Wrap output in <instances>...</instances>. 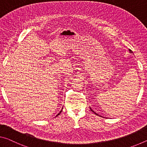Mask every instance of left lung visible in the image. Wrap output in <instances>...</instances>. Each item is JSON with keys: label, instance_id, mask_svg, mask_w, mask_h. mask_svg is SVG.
Returning a JSON list of instances; mask_svg holds the SVG:
<instances>
[{"label": "left lung", "instance_id": "1", "mask_svg": "<svg viewBox=\"0 0 147 147\" xmlns=\"http://www.w3.org/2000/svg\"><path fill=\"white\" fill-rule=\"evenodd\" d=\"M129 52H130V53H133V52H132V51H131V49H129ZM90 109H91V108H90ZM91 111H92V109H91ZM94 112V111H93ZM96 115H97V114H96Z\"/></svg>", "mask_w": 147, "mask_h": 147}]
</instances>
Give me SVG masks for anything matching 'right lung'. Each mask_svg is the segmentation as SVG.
I'll list each match as a JSON object with an SVG mask.
<instances>
[{
	"instance_id": "right-lung-1",
	"label": "right lung",
	"mask_w": 147,
	"mask_h": 147,
	"mask_svg": "<svg viewBox=\"0 0 147 147\" xmlns=\"http://www.w3.org/2000/svg\"><path fill=\"white\" fill-rule=\"evenodd\" d=\"M62 109H63V108H62ZM62 111V110H61V111H60V113H58V115H57V116H56V117H57V116H58V115H60V113H61V111Z\"/></svg>"
}]
</instances>
